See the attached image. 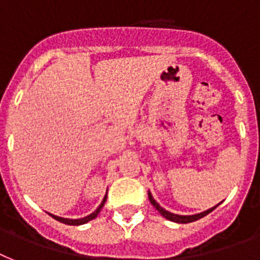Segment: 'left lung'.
<instances>
[{"mask_svg":"<svg viewBox=\"0 0 260 260\" xmlns=\"http://www.w3.org/2000/svg\"><path fill=\"white\" fill-rule=\"evenodd\" d=\"M148 198H150V202L154 205V208L156 210H158L159 213L162 214L163 217L167 218V220H170V221H174V222H179V224H187V222H193V221H197V220H200V218L205 217L206 214H209L212 210L216 209V206H213V208H210V209L205 210V212H202V213H197V214H191V216H181V214H175V213H171V212H169V210L163 209L162 206L159 205L158 202L155 201L154 197H152V194L148 191Z\"/></svg>","mask_w":260,"mask_h":260,"instance_id":"obj_1","label":"left lung"}]
</instances>
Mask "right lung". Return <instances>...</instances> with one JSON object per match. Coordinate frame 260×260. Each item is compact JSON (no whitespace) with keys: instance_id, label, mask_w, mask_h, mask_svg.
Listing matches in <instances>:
<instances>
[{"instance_id":"right-lung-1","label":"right lung","mask_w":260,"mask_h":260,"mask_svg":"<svg viewBox=\"0 0 260 260\" xmlns=\"http://www.w3.org/2000/svg\"><path fill=\"white\" fill-rule=\"evenodd\" d=\"M106 201V196L104 197V200H102V202L100 204V206H98L97 209L94 210L93 213H90L89 216H86V217H82V218H75V220H73V218H63V217H59V216H55V214H51V217H54L55 220H58V221L63 222V224H67V225H82V224H86V222H89L90 220H93V218H95L98 216V213L101 212L102 206H104V204H105Z\"/></svg>"}]
</instances>
